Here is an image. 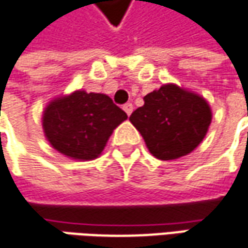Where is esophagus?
I'll return each mask as SVG.
<instances>
[{
  "instance_id": "esophagus-1",
  "label": "esophagus",
  "mask_w": 248,
  "mask_h": 248,
  "mask_svg": "<svg viewBox=\"0 0 248 248\" xmlns=\"http://www.w3.org/2000/svg\"><path fill=\"white\" fill-rule=\"evenodd\" d=\"M124 111L126 113H127V115H130V113L133 112V105H132V104H130V103L124 104Z\"/></svg>"
}]
</instances>
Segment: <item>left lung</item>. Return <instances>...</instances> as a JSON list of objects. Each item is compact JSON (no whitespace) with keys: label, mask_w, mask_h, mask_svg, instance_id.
<instances>
[{"label":"left lung","mask_w":248,"mask_h":248,"mask_svg":"<svg viewBox=\"0 0 248 248\" xmlns=\"http://www.w3.org/2000/svg\"><path fill=\"white\" fill-rule=\"evenodd\" d=\"M129 119L143 136L148 151L161 161H170L199 147L208 132L212 111L202 95L167 83L147 94L144 105Z\"/></svg>","instance_id":"left-lung-1"}]
</instances>
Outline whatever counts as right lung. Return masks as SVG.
<instances>
[{"label": "right lung", "instance_id": "obj_1", "mask_svg": "<svg viewBox=\"0 0 248 248\" xmlns=\"http://www.w3.org/2000/svg\"><path fill=\"white\" fill-rule=\"evenodd\" d=\"M127 115L101 93L76 90L51 100L43 111V130L62 155L92 161L101 155L112 132Z\"/></svg>", "mask_w": 248, "mask_h": 248}]
</instances>
